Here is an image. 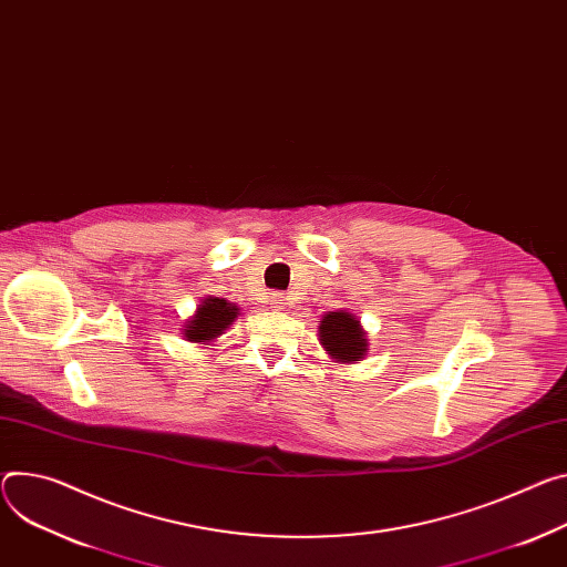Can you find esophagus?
Wrapping results in <instances>:
<instances>
[{"label":"esophagus","instance_id":"esophagus-1","mask_svg":"<svg viewBox=\"0 0 567 567\" xmlns=\"http://www.w3.org/2000/svg\"><path fill=\"white\" fill-rule=\"evenodd\" d=\"M269 302H271V307H276V310H285V307H287V296L285 293H271Z\"/></svg>","mask_w":567,"mask_h":567}]
</instances>
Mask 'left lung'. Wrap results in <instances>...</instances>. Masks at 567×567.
I'll return each mask as SVG.
<instances>
[{
  "label": "left lung",
  "instance_id": "left-lung-1",
  "mask_svg": "<svg viewBox=\"0 0 567 567\" xmlns=\"http://www.w3.org/2000/svg\"><path fill=\"white\" fill-rule=\"evenodd\" d=\"M319 341L334 362L343 364L362 362L369 352V339L362 323L346 310L328 312L319 321Z\"/></svg>",
  "mask_w": 567,
  "mask_h": 567
}]
</instances>
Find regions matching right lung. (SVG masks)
Instances as JSON below:
<instances>
[{
    "mask_svg": "<svg viewBox=\"0 0 567 567\" xmlns=\"http://www.w3.org/2000/svg\"><path fill=\"white\" fill-rule=\"evenodd\" d=\"M239 307L224 300L208 296L203 298L200 305L196 307V315L185 323V339L192 343H213L217 337L224 334L237 319Z\"/></svg>",
    "mask_w": 567,
    "mask_h": 567,
    "instance_id": "obj_1",
    "label": "right lung"
}]
</instances>
